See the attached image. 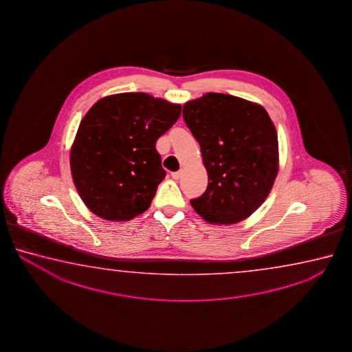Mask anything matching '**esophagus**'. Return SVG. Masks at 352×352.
<instances>
[{
  "instance_id": "34e87169",
  "label": "esophagus",
  "mask_w": 352,
  "mask_h": 352,
  "mask_svg": "<svg viewBox=\"0 0 352 352\" xmlns=\"http://www.w3.org/2000/svg\"><path fill=\"white\" fill-rule=\"evenodd\" d=\"M181 176H182V171H176V173H171V177L173 179H181Z\"/></svg>"
}]
</instances>
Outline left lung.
Returning a JSON list of instances; mask_svg holds the SVG:
<instances>
[{
  "instance_id": "obj_1",
  "label": "left lung",
  "mask_w": 352,
  "mask_h": 352,
  "mask_svg": "<svg viewBox=\"0 0 352 352\" xmlns=\"http://www.w3.org/2000/svg\"><path fill=\"white\" fill-rule=\"evenodd\" d=\"M201 146L208 186L191 199L210 224H235L267 198L278 173L277 131L266 109L235 96L208 92L184 104Z\"/></svg>"
}]
</instances>
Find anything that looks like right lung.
Returning <instances> with one entry per match:
<instances>
[{"mask_svg": "<svg viewBox=\"0 0 352 352\" xmlns=\"http://www.w3.org/2000/svg\"><path fill=\"white\" fill-rule=\"evenodd\" d=\"M179 114V104L144 92L96 102L78 125L70 153L74 184L92 213L123 221L149 208L166 176L156 140Z\"/></svg>", "mask_w": 352, "mask_h": 352, "instance_id": "obj_1", "label": "right lung"}]
</instances>
